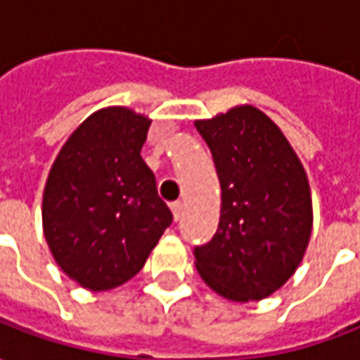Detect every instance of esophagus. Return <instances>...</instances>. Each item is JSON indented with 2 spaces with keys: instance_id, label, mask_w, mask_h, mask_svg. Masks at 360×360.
Instances as JSON below:
<instances>
[{
  "instance_id": "1",
  "label": "esophagus",
  "mask_w": 360,
  "mask_h": 360,
  "mask_svg": "<svg viewBox=\"0 0 360 360\" xmlns=\"http://www.w3.org/2000/svg\"><path fill=\"white\" fill-rule=\"evenodd\" d=\"M172 212H173V218H175V221L177 219H181V216H183V202H172Z\"/></svg>"
}]
</instances>
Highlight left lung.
Wrapping results in <instances>:
<instances>
[{
  "mask_svg": "<svg viewBox=\"0 0 360 360\" xmlns=\"http://www.w3.org/2000/svg\"><path fill=\"white\" fill-rule=\"evenodd\" d=\"M221 187L218 231L195 247L196 270L229 301H260L301 264L312 231L307 173L279 127L252 105L195 123Z\"/></svg>",
  "mask_w": 360,
  "mask_h": 360,
  "instance_id": "1",
  "label": "left lung"
}]
</instances>
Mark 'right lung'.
<instances>
[{
	"label": "right lung",
	"mask_w": 360,
	"mask_h": 360,
	"mask_svg": "<svg viewBox=\"0 0 360 360\" xmlns=\"http://www.w3.org/2000/svg\"><path fill=\"white\" fill-rule=\"evenodd\" d=\"M150 119L113 105L82 121L46 181L44 235L56 262L90 291L123 285L142 270L172 210L141 156Z\"/></svg>",
	"instance_id": "add662e5"
}]
</instances>
